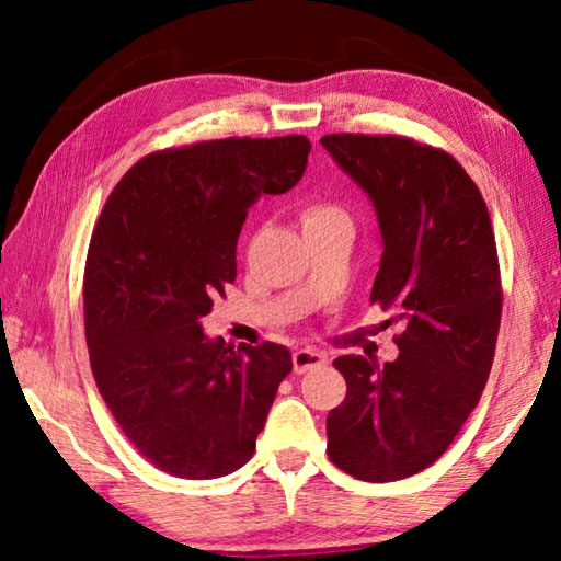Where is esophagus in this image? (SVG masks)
<instances>
[{"label":"esophagus","instance_id":"34e87169","mask_svg":"<svg viewBox=\"0 0 561 561\" xmlns=\"http://www.w3.org/2000/svg\"><path fill=\"white\" fill-rule=\"evenodd\" d=\"M327 356L319 354L314 348H297L291 354V364H294V374H307L309 368H317V366H324Z\"/></svg>","mask_w":561,"mask_h":561}]
</instances>
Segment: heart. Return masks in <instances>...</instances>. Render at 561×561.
I'll return each instance as SVG.
<instances>
[{"label":"heart","mask_w":561,"mask_h":561,"mask_svg":"<svg viewBox=\"0 0 561 561\" xmlns=\"http://www.w3.org/2000/svg\"><path fill=\"white\" fill-rule=\"evenodd\" d=\"M348 220L346 213L341 210V207L331 205V203H311L301 210V225H304V232L309 230H317V227H327V225H334V222H344Z\"/></svg>","instance_id":"heart-1"}]
</instances>
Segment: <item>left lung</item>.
<instances>
[{
    "mask_svg": "<svg viewBox=\"0 0 561 561\" xmlns=\"http://www.w3.org/2000/svg\"><path fill=\"white\" fill-rule=\"evenodd\" d=\"M321 146L371 197L383 237L371 301L403 324L396 360H334L346 398L327 417V453L358 480H403L448 450L488 383L502 314L495 232L478 185L440 148L364 133Z\"/></svg>",
    "mask_w": 561,
    "mask_h": 561,
    "instance_id": "1",
    "label": "left lung"
}]
</instances>
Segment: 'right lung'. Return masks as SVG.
<instances>
[{
	"label": "right lung",
	"instance_id": "1",
	"mask_svg": "<svg viewBox=\"0 0 561 561\" xmlns=\"http://www.w3.org/2000/svg\"><path fill=\"white\" fill-rule=\"evenodd\" d=\"M309 150L304 136L156 150L103 205L83 274L91 371L158 470L213 480L252 458L291 354L272 341L234 351L201 319L237 277L247 210L297 185Z\"/></svg>",
	"mask_w": 561,
	"mask_h": 561
}]
</instances>
